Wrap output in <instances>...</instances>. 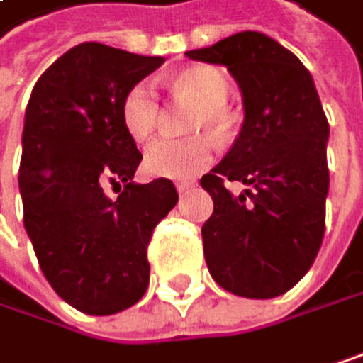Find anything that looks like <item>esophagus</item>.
<instances>
[{
	"mask_svg": "<svg viewBox=\"0 0 363 363\" xmlns=\"http://www.w3.org/2000/svg\"><path fill=\"white\" fill-rule=\"evenodd\" d=\"M194 187H196L194 180H180V183H176V189H178V194H187V191H191Z\"/></svg>",
	"mask_w": 363,
	"mask_h": 363,
	"instance_id": "obj_1",
	"label": "esophagus"
}]
</instances>
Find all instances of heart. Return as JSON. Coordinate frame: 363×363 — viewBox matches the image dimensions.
<instances>
[{"mask_svg": "<svg viewBox=\"0 0 363 363\" xmlns=\"http://www.w3.org/2000/svg\"><path fill=\"white\" fill-rule=\"evenodd\" d=\"M169 88L198 105L189 131H211L223 140L230 131V111L225 109L230 84L215 66H189L172 74ZM120 118L124 131L135 142H146L159 126L161 105L155 88L146 82L133 84L122 96ZM217 146L211 135L200 133L185 140H157L144 152V169L155 178L189 180L202 174L215 159Z\"/></svg>", "mask_w": 363, "mask_h": 363, "instance_id": "1", "label": "heart"}]
</instances>
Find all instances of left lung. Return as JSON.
Instances as JSON below:
<instances>
[{
	"instance_id": "1",
	"label": "left lung",
	"mask_w": 363,
	"mask_h": 363,
	"mask_svg": "<svg viewBox=\"0 0 363 363\" xmlns=\"http://www.w3.org/2000/svg\"><path fill=\"white\" fill-rule=\"evenodd\" d=\"M187 55L228 66L245 105L235 146L200 180L213 198V215L202 225L208 271L232 295H284L308 273L325 235L329 122L312 74L260 32ZM228 179L250 189L235 199Z\"/></svg>"
}]
</instances>
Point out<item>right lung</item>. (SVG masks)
I'll list each match as a JSON object with an SVG mask.
<instances>
[{
	"label": "right lung",
	"mask_w": 363,
	"mask_h": 363,
	"mask_svg": "<svg viewBox=\"0 0 363 363\" xmlns=\"http://www.w3.org/2000/svg\"><path fill=\"white\" fill-rule=\"evenodd\" d=\"M161 64L82 43L40 74L25 109L23 223L51 289L86 314H116L144 297L148 243L178 202L167 178L133 183L142 152L120 118L124 92Z\"/></svg>",
	"instance_id": "add662e5"
}]
</instances>
